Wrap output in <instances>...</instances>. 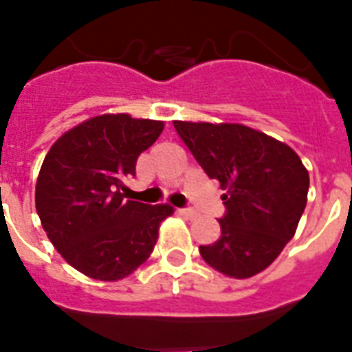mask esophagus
<instances>
[{
    "mask_svg": "<svg viewBox=\"0 0 352 352\" xmlns=\"http://www.w3.org/2000/svg\"><path fill=\"white\" fill-rule=\"evenodd\" d=\"M179 212H181L182 216H186V218H195V216H197V212H195L194 208H181Z\"/></svg>",
    "mask_w": 352,
    "mask_h": 352,
    "instance_id": "1",
    "label": "esophagus"
}]
</instances>
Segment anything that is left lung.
Returning a JSON list of instances; mask_svg holds the SVG:
<instances>
[{
  "label": "left lung",
  "mask_w": 352,
  "mask_h": 352,
  "mask_svg": "<svg viewBox=\"0 0 352 352\" xmlns=\"http://www.w3.org/2000/svg\"><path fill=\"white\" fill-rule=\"evenodd\" d=\"M173 125L206 175L225 190L221 236L199 245L203 260L227 277L264 272L294 238L307 206L310 177L299 155L240 123Z\"/></svg>",
  "instance_id": "obj_1"
}]
</instances>
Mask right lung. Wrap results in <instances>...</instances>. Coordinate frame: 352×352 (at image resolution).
I'll return each instance as SVG.
<instances>
[{
    "instance_id": "1",
    "label": "right lung",
    "mask_w": 352,
    "mask_h": 352,
    "mask_svg": "<svg viewBox=\"0 0 352 352\" xmlns=\"http://www.w3.org/2000/svg\"><path fill=\"white\" fill-rule=\"evenodd\" d=\"M164 123L103 114L64 133L45 155L34 190L45 234L63 258L96 280H120L144 264L170 205L125 199L123 181Z\"/></svg>"
}]
</instances>
